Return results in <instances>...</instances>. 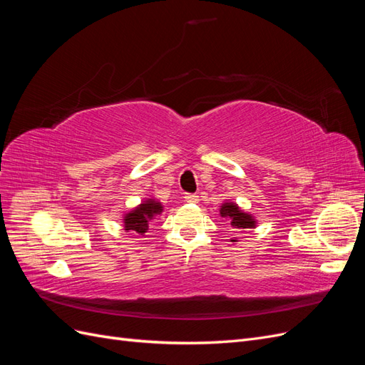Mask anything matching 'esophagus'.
<instances>
[{"label": "esophagus", "instance_id": "obj_1", "mask_svg": "<svg viewBox=\"0 0 365 365\" xmlns=\"http://www.w3.org/2000/svg\"><path fill=\"white\" fill-rule=\"evenodd\" d=\"M185 197V201L187 202H190V204H197V202H200V196H197V195H185L184 196Z\"/></svg>", "mask_w": 365, "mask_h": 365}]
</instances>
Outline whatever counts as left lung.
Instances as JSON below:
<instances>
[{
  "label": "left lung",
  "mask_w": 365,
  "mask_h": 365,
  "mask_svg": "<svg viewBox=\"0 0 365 365\" xmlns=\"http://www.w3.org/2000/svg\"><path fill=\"white\" fill-rule=\"evenodd\" d=\"M219 215H220V217H224L225 220H228L231 228L237 231V233H240V231H245V230L257 227V219L254 217V215H251L250 212H245V210H242L239 207V204H236L235 201H231V200H225L222 204H220ZM230 242H231V244H237L239 237L237 236L231 237Z\"/></svg>",
  "instance_id": "obj_1"
}]
</instances>
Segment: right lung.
Returning <instances> with one entry per match:
<instances>
[{"mask_svg": "<svg viewBox=\"0 0 365 365\" xmlns=\"http://www.w3.org/2000/svg\"><path fill=\"white\" fill-rule=\"evenodd\" d=\"M163 204L157 197L149 196L143 200L137 207L130 208L129 212L121 215V227L125 233H130L137 237H143L149 230V224L157 219L158 215L163 213Z\"/></svg>", "mask_w": 365, "mask_h": 365, "instance_id": "right-lung-1", "label": "right lung"}]
</instances>
